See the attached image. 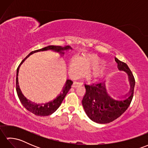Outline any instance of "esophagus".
Returning <instances> with one entry per match:
<instances>
[{"label": "esophagus", "instance_id": "1", "mask_svg": "<svg viewBox=\"0 0 148 148\" xmlns=\"http://www.w3.org/2000/svg\"><path fill=\"white\" fill-rule=\"evenodd\" d=\"M83 83H80V82H74L73 84H72V87L73 88H77L78 86H82Z\"/></svg>", "mask_w": 148, "mask_h": 148}]
</instances>
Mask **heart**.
Instances as JSON below:
<instances>
[{
	"instance_id": "heart-1",
	"label": "heart",
	"mask_w": 148,
	"mask_h": 148,
	"mask_svg": "<svg viewBox=\"0 0 148 148\" xmlns=\"http://www.w3.org/2000/svg\"><path fill=\"white\" fill-rule=\"evenodd\" d=\"M101 62L100 60L97 56H92L88 58H83L81 60L76 57H74L72 59L70 63V70L74 72L76 75H79L81 73V67L83 68L84 72H86L88 69L95 67L98 65ZM102 68H97L93 71L92 72V76L94 78L98 77L102 72Z\"/></svg>"
}]
</instances>
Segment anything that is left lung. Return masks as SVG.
I'll return each mask as SVG.
<instances>
[{
    "label": "left lung",
    "instance_id": "1",
    "mask_svg": "<svg viewBox=\"0 0 148 148\" xmlns=\"http://www.w3.org/2000/svg\"><path fill=\"white\" fill-rule=\"evenodd\" d=\"M119 71L127 74L130 89L123 95L116 96L114 99L107 90L106 83L84 85L86 93L82 104L84 111L91 120L100 124L109 123L119 118L129 107L133 98L135 79L128 65L115 58Z\"/></svg>",
    "mask_w": 148,
    "mask_h": 148
}]
</instances>
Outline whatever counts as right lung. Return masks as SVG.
<instances>
[{"instance_id":"1","label":"right lung","mask_w":148,"mask_h":148,"mask_svg":"<svg viewBox=\"0 0 148 148\" xmlns=\"http://www.w3.org/2000/svg\"><path fill=\"white\" fill-rule=\"evenodd\" d=\"M69 50H72V48L70 46H65L64 47L62 46H46L45 48L36 50V51H33L30 52L29 55H28L20 63V65L18 66L16 71V92L18 96V98L20 99L21 103L23 107L25 108L27 111L33 113L34 114L39 116H49L53 114V112H55L57 109L59 108L60 106L64 99L65 97L67 95L68 92L71 88V85L72 84V81L70 79H67L66 82L63 86V88L62 92L60 93L59 95L56 97L55 99L51 100L48 102H46L45 103H37L35 102H31L30 100H28L23 95L22 93L21 89L19 86L18 83V72L19 69H20V66L23 64L25 60L29 57V56L34 54L35 53L40 52V51H52L53 52L57 53L59 55H60L61 56H64L65 51H67Z\"/></svg>"}]
</instances>
